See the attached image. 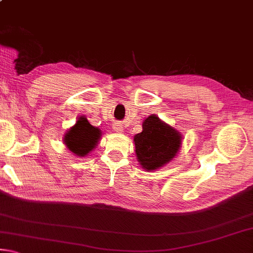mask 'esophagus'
<instances>
[{
	"label": "esophagus",
	"mask_w": 253,
	"mask_h": 253,
	"mask_svg": "<svg viewBox=\"0 0 253 253\" xmlns=\"http://www.w3.org/2000/svg\"><path fill=\"white\" fill-rule=\"evenodd\" d=\"M113 128H114V130L117 131V132H123L124 131V127H123L122 123H115Z\"/></svg>",
	"instance_id": "esophagus-1"
}]
</instances>
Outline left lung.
<instances>
[{"instance_id":"obj_1","label":"left lung","mask_w":253,"mask_h":253,"mask_svg":"<svg viewBox=\"0 0 253 253\" xmlns=\"http://www.w3.org/2000/svg\"><path fill=\"white\" fill-rule=\"evenodd\" d=\"M182 137L156 115L143 122V131L134 136L137 158L143 169L154 170L168 164L176 155Z\"/></svg>"}]
</instances>
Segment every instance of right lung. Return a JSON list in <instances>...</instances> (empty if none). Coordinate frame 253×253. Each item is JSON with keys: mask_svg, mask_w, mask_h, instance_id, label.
Listing matches in <instances>:
<instances>
[{"mask_svg": "<svg viewBox=\"0 0 253 253\" xmlns=\"http://www.w3.org/2000/svg\"><path fill=\"white\" fill-rule=\"evenodd\" d=\"M100 129L91 126L87 118L81 116L78 118L76 125L71 127L65 136V143L76 155L84 157L95 148L100 138Z\"/></svg>", "mask_w": 253, "mask_h": 253, "instance_id": "1", "label": "right lung"}]
</instances>
